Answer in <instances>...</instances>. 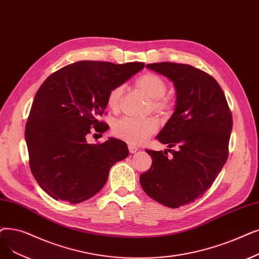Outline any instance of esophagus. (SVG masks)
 <instances>
[{
  "instance_id": "esophagus-1",
  "label": "esophagus",
  "mask_w": 259,
  "mask_h": 259,
  "mask_svg": "<svg viewBox=\"0 0 259 259\" xmlns=\"http://www.w3.org/2000/svg\"><path fill=\"white\" fill-rule=\"evenodd\" d=\"M128 148H129V151H130L131 153H134V152H137V151L139 150L138 146L133 145V144H129V145H128Z\"/></svg>"
}]
</instances>
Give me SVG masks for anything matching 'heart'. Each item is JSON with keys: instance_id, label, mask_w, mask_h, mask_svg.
I'll list each match as a JSON object with an SVG mask.
<instances>
[{"instance_id": "obj_1", "label": "heart", "mask_w": 259, "mask_h": 259, "mask_svg": "<svg viewBox=\"0 0 259 259\" xmlns=\"http://www.w3.org/2000/svg\"><path fill=\"white\" fill-rule=\"evenodd\" d=\"M136 87L146 96L150 98V109L162 116L170 114L174 109V103L170 98L165 96L167 92V82L163 78L154 73H146L136 80ZM123 95V87L121 84L112 88L107 95L108 107L117 111L119 109ZM159 129V121L154 117L132 118L122 117L117 119L112 127L115 137L129 142L142 143L147 140Z\"/></svg>"}]
</instances>
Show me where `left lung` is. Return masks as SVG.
Listing matches in <instances>:
<instances>
[{"label": "left lung", "mask_w": 259, "mask_h": 259, "mask_svg": "<svg viewBox=\"0 0 259 259\" xmlns=\"http://www.w3.org/2000/svg\"><path fill=\"white\" fill-rule=\"evenodd\" d=\"M146 66L174 82L177 105L156 137L172 155L168 157L166 150H146L152 164L140 176V182L150 198L178 208L202 197L226 164L232 112L221 87L204 71L176 62Z\"/></svg>", "instance_id": "1"}]
</instances>
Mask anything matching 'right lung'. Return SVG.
Returning a JSON list of instances; mask_svg holds the SVG:
<instances>
[{
	"label": "right lung",
	"mask_w": 259,
	"mask_h": 259,
	"mask_svg": "<svg viewBox=\"0 0 259 259\" xmlns=\"http://www.w3.org/2000/svg\"><path fill=\"white\" fill-rule=\"evenodd\" d=\"M143 62L114 64L78 61L50 75L36 93L26 121L29 167L40 187L55 200L80 203L106 184L111 167L126 159L127 144L110 138L89 144L94 130L109 126L98 120L110 90L127 81Z\"/></svg>",
	"instance_id": "add662e5"
}]
</instances>
